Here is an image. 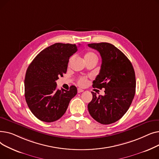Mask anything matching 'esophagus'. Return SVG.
<instances>
[{"instance_id":"34e87169","label":"esophagus","mask_w":159,"mask_h":159,"mask_svg":"<svg viewBox=\"0 0 159 159\" xmlns=\"http://www.w3.org/2000/svg\"><path fill=\"white\" fill-rule=\"evenodd\" d=\"M84 91V89H81V88H78L77 89V92L78 93H81V92H83Z\"/></svg>"}]
</instances>
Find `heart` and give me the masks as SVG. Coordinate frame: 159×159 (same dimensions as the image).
Here are the masks:
<instances>
[{
	"label": "heart",
	"mask_w": 159,
	"mask_h": 159,
	"mask_svg": "<svg viewBox=\"0 0 159 159\" xmlns=\"http://www.w3.org/2000/svg\"><path fill=\"white\" fill-rule=\"evenodd\" d=\"M74 58H75L74 55L71 56L70 58V59L68 61V66H70L71 64V63L74 61ZM84 59L86 62H88L91 61H98V57L94 52H89L85 54ZM87 82H88V80H87L86 77H80L78 80V84L80 86H85L87 84Z\"/></svg>",
	"instance_id": "heart-1"
}]
</instances>
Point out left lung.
Returning <instances> with one entry per match:
<instances>
[{
  "label": "left lung",
  "mask_w": 159,
  "mask_h": 159,
  "mask_svg": "<svg viewBox=\"0 0 159 159\" xmlns=\"http://www.w3.org/2000/svg\"><path fill=\"white\" fill-rule=\"evenodd\" d=\"M100 53L102 64L93 87L104 88V96H97L88 105L90 115L98 122L110 124L127 112L135 94L136 80L133 67L120 50L107 43L89 44Z\"/></svg>",
  "instance_id": "left-lung-1"
}]
</instances>
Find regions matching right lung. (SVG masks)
I'll return each instance as SVG.
<instances>
[{
  "label": "right lung",
  "mask_w": 159,
  "mask_h": 159,
  "mask_svg": "<svg viewBox=\"0 0 159 159\" xmlns=\"http://www.w3.org/2000/svg\"><path fill=\"white\" fill-rule=\"evenodd\" d=\"M77 51L75 44L55 43L41 51L29 65L24 79L25 98L32 113L41 121L59 119L77 95L75 86L69 91L60 90L56 83L66 73L70 57Z\"/></svg>",
  "instance_id": "right-lung-1"
}]
</instances>
